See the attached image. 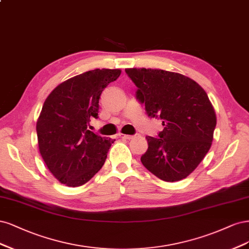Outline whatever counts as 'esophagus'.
I'll use <instances>...</instances> for the list:
<instances>
[{"mask_svg":"<svg viewBox=\"0 0 249 249\" xmlns=\"http://www.w3.org/2000/svg\"><path fill=\"white\" fill-rule=\"evenodd\" d=\"M118 136L122 140H132L133 139V135H128V134H123V133H120Z\"/></svg>","mask_w":249,"mask_h":249,"instance_id":"34e87169","label":"esophagus"}]
</instances>
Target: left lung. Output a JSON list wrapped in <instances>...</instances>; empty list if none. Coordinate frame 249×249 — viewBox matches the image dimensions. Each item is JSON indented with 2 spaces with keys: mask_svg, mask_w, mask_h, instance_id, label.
I'll return each mask as SVG.
<instances>
[{
  "mask_svg": "<svg viewBox=\"0 0 249 249\" xmlns=\"http://www.w3.org/2000/svg\"><path fill=\"white\" fill-rule=\"evenodd\" d=\"M138 87L136 98L148 116L162 120L158 138L146 136L148 150L141 161L166 182L186 178L210 150L216 126L215 110L207 93L194 79L177 72L126 68Z\"/></svg>",
  "mask_w": 249,
  "mask_h": 249,
  "instance_id": "1",
  "label": "left lung"
}]
</instances>
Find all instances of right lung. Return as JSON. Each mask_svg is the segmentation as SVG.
<instances>
[{"instance_id": "right-lung-1", "label": "right lung", "mask_w": 249, "mask_h": 249, "mask_svg": "<svg viewBox=\"0 0 249 249\" xmlns=\"http://www.w3.org/2000/svg\"><path fill=\"white\" fill-rule=\"evenodd\" d=\"M121 69H94L61 83L45 99L36 124L38 147L53 177L69 187L84 185L106 162L113 140L89 130L99 98Z\"/></svg>"}]
</instances>
